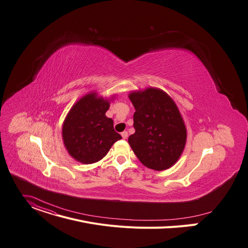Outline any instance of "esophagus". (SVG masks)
Instances as JSON below:
<instances>
[{
    "instance_id": "esophagus-1",
    "label": "esophagus",
    "mask_w": 248,
    "mask_h": 248,
    "mask_svg": "<svg viewBox=\"0 0 248 248\" xmlns=\"http://www.w3.org/2000/svg\"><path fill=\"white\" fill-rule=\"evenodd\" d=\"M121 134H122V137H123V139H124V140H126V139H127V136H128V134H127V131H123Z\"/></svg>"
}]
</instances>
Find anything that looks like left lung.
I'll return each mask as SVG.
<instances>
[{"label": "left lung", "mask_w": 248, "mask_h": 248, "mask_svg": "<svg viewBox=\"0 0 248 248\" xmlns=\"http://www.w3.org/2000/svg\"><path fill=\"white\" fill-rule=\"evenodd\" d=\"M128 98L136 108V132L128 138L131 149L147 168H170L181 156L187 140L186 126L176 104L156 88L132 92Z\"/></svg>", "instance_id": "obj_1"}]
</instances>
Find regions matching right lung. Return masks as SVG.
<instances>
[{
	"label": "right lung",
	"instance_id": "1",
	"mask_svg": "<svg viewBox=\"0 0 248 248\" xmlns=\"http://www.w3.org/2000/svg\"><path fill=\"white\" fill-rule=\"evenodd\" d=\"M108 108V100L90 93L69 110L62 126V138L75 160L84 164L98 162L122 139L114 129V122L106 117Z\"/></svg>",
	"mask_w": 248,
	"mask_h": 248
}]
</instances>
